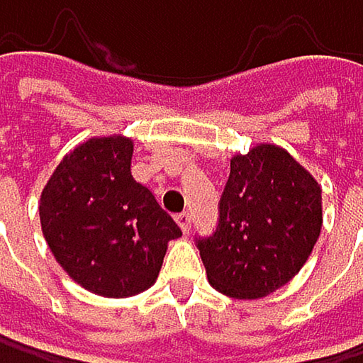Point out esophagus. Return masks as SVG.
Segmentation results:
<instances>
[{"mask_svg": "<svg viewBox=\"0 0 363 363\" xmlns=\"http://www.w3.org/2000/svg\"><path fill=\"white\" fill-rule=\"evenodd\" d=\"M175 220H177V225L182 227V231H184V233H188V231H190V214L182 212V214H177V216H175Z\"/></svg>", "mask_w": 363, "mask_h": 363, "instance_id": "34e87169", "label": "esophagus"}]
</instances>
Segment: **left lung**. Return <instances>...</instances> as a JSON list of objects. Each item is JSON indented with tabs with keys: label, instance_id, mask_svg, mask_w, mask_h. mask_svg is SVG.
Returning <instances> with one entry per match:
<instances>
[{
	"label": "left lung",
	"instance_id": "left-lung-1",
	"mask_svg": "<svg viewBox=\"0 0 363 363\" xmlns=\"http://www.w3.org/2000/svg\"><path fill=\"white\" fill-rule=\"evenodd\" d=\"M323 227L316 177L279 145L231 157L216 231L199 240L208 281L231 298H262L286 286Z\"/></svg>",
	"mask_w": 363,
	"mask_h": 363
}]
</instances>
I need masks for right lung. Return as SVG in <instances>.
<instances>
[{"mask_svg":"<svg viewBox=\"0 0 363 363\" xmlns=\"http://www.w3.org/2000/svg\"><path fill=\"white\" fill-rule=\"evenodd\" d=\"M134 140L95 136L69 151L40 201L45 240L84 290L128 298L151 288L182 229L132 175Z\"/></svg>","mask_w":363,"mask_h":363,"instance_id":"right-lung-1","label":"right lung"}]
</instances>
